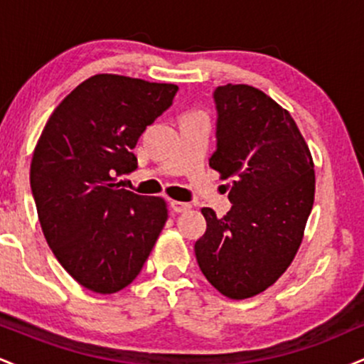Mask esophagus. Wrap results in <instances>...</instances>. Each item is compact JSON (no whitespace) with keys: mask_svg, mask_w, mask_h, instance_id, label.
I'll return each mask as SVG.
<instances>
[{"mask_svg":"<svg viewBox=\"0 0 364 364\" xmlns=\"http://www.w3.org/2000/svg\"><path fill=\"white\" fill-rule=\"evenodd\" d=\"M171 207L174 212H186L191 208L190 202H179V200H171Z\"/></svg>","mask_w":364,"mask_h":364,"instance_id":"esophagus-1","label":"esophagus"}]
</instances>
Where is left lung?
<instances>
[{
	"instance_id": "1",
	"label": "left lung",
	"mask_w": 364,
	"mask_h": 364,
	"mask_svg": "<svg viewBox=\"0 0 364 364\" xmlns=\"http://www.w3.org/2000/svg\"><path fill=\"white\" fill-rule=\"evenodd\" d=\"M217 149L208 164L232 178L224 217L203 207L205 235L195 243L200 270L220 294L246 299L286 272L303 241L315 200L311 152L296 121L255 87L214 92Z\"/></svg>"
}]
</instances>
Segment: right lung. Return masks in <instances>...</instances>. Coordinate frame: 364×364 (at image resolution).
Segmentation results:
<instances>
[{"mask_svg":"<svg viewBox=\"0 0 364 364\" xmlns=\"http://www.w3.org/2000/svg\"><path fill=\"white\" fill-rule=\"evenodd\" d=\"M178 85L123 75L87 78L49 116L31 164L37 215L54 257L99 294L140 274L166 220L161 196L121 188L136 169L139 136L173 104Z\"/></svg>","mask_w":364,"mask_h":364,"instance_id":"obj_1","label":"right lung"}]
</instances>
